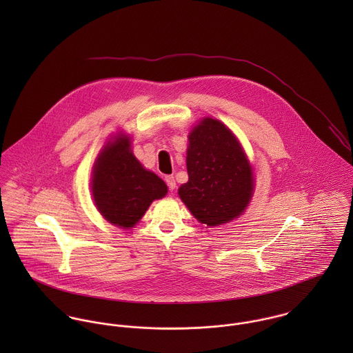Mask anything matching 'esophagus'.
<instances>
[{"mask_svg":"<svg viewBox=\"0 0 353 353\" xmlns=\"http://www.w3.org/2000/svg\"><path fill=\"white\" fill-rule=\"evenodd\" d=\"M165 183H167V186H168V189H170L171 192L176 188V183H175V179H174L172 175H167V176H165Z\"/></svg>","mask_w":353,"mask_h":353,"instance_id":"esophagus-1","label":"esophagus"}]
</instances>
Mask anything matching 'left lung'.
<instances>
[{
	"label": "left lung",
	"mask_w": 353,
	"mask_h": 353,
	"mask_svg": "<svg viewBox=\"0 0 353 353\" xmlns=\"http://www.w3.org/2000/svg\"><path fill=\"white\" fill-rule=\"evenodd\" d=\"M186 167L189 181L178 194L200 223L221 225L245 212L254 192L252 168L223 122L208 117L192 129Z\"/></svg>",
	"instance_id": "1"
}]
</instances>
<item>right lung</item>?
Listing matches in <instances>:
<instances>
[{
  "label": "right lung",
  "instance_id": "add662e5",
  "mask_svg": "<svg viewBox=\"0 0 353 353\" xmlns=\"http://www.w3.org/2000/svg\"><path fill=\"white\" fill-rule=\"evenodd\" d=\"M92 197L101 216L114 225L133 228L154 200L168 189L145 170L130 147V137L118 133L98 154L91 179Z\"/></svg>",
  "mask_w": 353,
  "mask_h": 353
}]
</instances>
